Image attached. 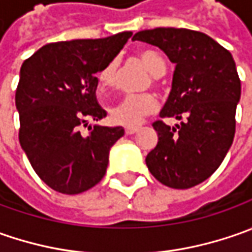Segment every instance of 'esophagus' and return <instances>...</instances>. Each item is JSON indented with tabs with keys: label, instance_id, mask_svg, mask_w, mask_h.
<instances>
[{
	"label": "esophagus",
	"instance_id": "34e87169",
	"mask_svg": "<svg viewBox=\"0 0 252 252\" xmlns=\"http://www.w3.org/2000/svg\"><path fill=\"white\" fill-rule=\"evenodd\" d=\"M137 130H139V126H126L125 127V133L126 134H134Z\"/></svg>",
	"mask_w": 252,
	"mask_h": 252
}]
</instances>
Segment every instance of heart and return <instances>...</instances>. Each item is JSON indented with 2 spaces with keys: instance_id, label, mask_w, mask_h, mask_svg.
<instances>
[{
  "instance_id": "1",
  "label": "heart",
  "mask_w": 252,
  "mask_h": 252,
  "mask_svg": "<svg viewBox=\"0 0 252 252\" xmlns=\"http://www.w3.org/2000/svg\"><path fill=\"white\" fill-rule=\"evenodd\" d=\"M140 62L151 74V83H157V77H160L165 71V63L160 54L151 49H141L137 53ZM119 75V60L112 59L98 71V83L102 90L113 88L118 83ZM158 101L156 95L151 92H140L126 95L111 109V118L115 123L119 125H139L146 116L157 111Z\"/></svg>"
}]
</instances>
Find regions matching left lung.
Listing matches in <instances>:
<instances>
[{"label": "left lung", "mask_w": 252, "mask_h": 252, "mask_svg": "<svg viewBox=\"0 0 252 252\" xmlns=\"http://www.w3.org/2000/svg\"><path fill=\"white\" fill-rule=\"evenodd\" d=\"M133 39L160 47L175 63L172 90L160 116L182 119L175 127L164 121L153 123L158 143L146 164L169 188H192L219 168L234 139L241 95L236 63L227 49L198 31L156 28Z\"/></svg>", "instance_id": "1"}]
</instances>
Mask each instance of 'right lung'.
I'll list each match as a JSON object with an SVG mask.
<instances>
[{"instance_id":"add662e5","label":"right lung","mask_w":252,"mask_h":252,"mask_svg":"<svg viewBox=\"0 0 252 252\" xmlns=\"http://www.w3.org/2000/svg\"><path fill=\"white\" fill-rule=\"evenodd\" d=\"M131 32L105 39H77L40 47L21 67L15 105L19 143L34 172L54 190L75 195L105 175L111 147L123 127L94 126L106 111L96 101L95 74L115 59Z\"/></svg>"}]
</instances>
